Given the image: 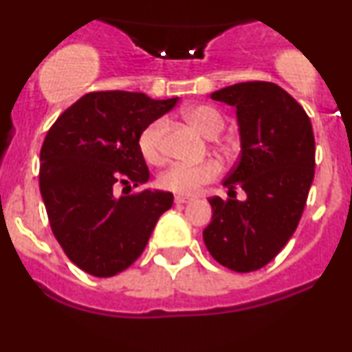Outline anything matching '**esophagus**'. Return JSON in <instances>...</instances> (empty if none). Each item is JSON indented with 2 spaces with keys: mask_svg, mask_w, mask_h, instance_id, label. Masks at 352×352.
<instances>
[{
  "mask_svg": "<svg viewBox=\"0 0 352 352\" xmlns=\"http://www.w3.org/2000/svg\"><path fill=\"white\" fill-rule=\"evenodd\" d=\"M193 199H190V197H185V195H175V204H190Z\"/></svg>",
  "mask_w": 352,
  "mask_h": 352,
  "instance_id": "obj_1",
  "label": "esophagus"
}]
</instances>
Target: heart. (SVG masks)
<instances>
[{
  "instance_id": "1",
  "label": "heart",
  "mask_w": 352,
  "mask_h": 352,
  "mask_svg": "<svg viewBox=\"0 0 352 352\" xmlns=\"http://www.w3.org/2000/svg\"><path fill=\"white\" fill-rule=\"evenodd\" d=\"M184 117L188 120L200 134L208 139H213L223 131L225 119L218 109L199 104V106L187 107L184 111ZM168 122L165 117L152 120L147 127L140 132L139 151L148 164H162L165 159V132H167ZM221 167L217 160H205L201 164H172L167 170H164L159 177V185L168 192L179 193V195H193L200 192L205 185L213 182L220 173Z\"/></svg>"
}]
</instances>
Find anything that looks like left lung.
Segmentation results:
<instances>
[{"label":"left lung","mask_w":352,"mask_h":352,"mask_svg":"<svg viewBox=\"0 0 352 352\" xmlns=\"http://www.w3.org/2000/svg\"><path fill=\"white\" fill-rule=\"evenodd\" d=\"M213 100L236 107L240 159L223 185L230 199L212 197L207 250L238 273L263 268L300 223L314 179V135L308 114L285 89L265 80L233 84ZM247 200H236L234 188Z\"/></svg>","instance_id":"left-lung-1"}]
</instances>
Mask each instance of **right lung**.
<instances>
[{
  "mask_svg": "<svg viewBox=\"0 0 352 352\" xmlns=\"http://www.w3.org/2000/svg\"><path fill=\"white\" fill-rule=\"evenodd\" d=\"M177 100H155L142 92H89L47 131L39 188L56 240L82 272L109 278L129 268L142 254L157 220L172 207L170 192L116 197L114 190L148 180L137 140Z\"/></svg>",
  "mask_w": 352,
  "mask_h": 352,
  "instance_id": "right-lung-1",
  "label": "right lung"
}]
</instances>
